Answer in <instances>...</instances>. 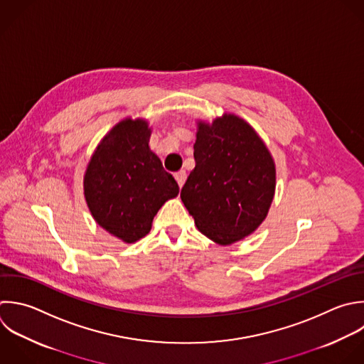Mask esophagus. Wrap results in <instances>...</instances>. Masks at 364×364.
<instances>
[{"label": "esophagus", "mask_w": 364, "mask_h": 364, "mask_svg": "<svg viewBox=\"0 0 364 364\" xmlns=\"http://www.w3.org/2000/svg\"><path fill=\"white\" fill-rule=\"evenodd\" d=\"M175 179H176V182H178L179 188H182V186H183V183H185V181H186V172H185V171H179V172H176V173H175Z\"/></svg>", "instance_id": "esophagus-1"}]
</instances>
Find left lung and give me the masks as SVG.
<instances>
[{
  "label": "left lung",
  "instance_id": "1",
  "mask_svg": "<svg viewBox=\"0 0 364 364\" xmlns=\"http://www.w3.org/2000/svg\"><path fill=\"white\" fill-rule=\"evenodd\" d=\"M195 169L181 199L200 233L228 246L252 235L266 219L276 189V165L257 132L225 112L198 121Z\"/></svg>",
  "mask_w": 364,
  "mask_h": 364
}]
</instances>
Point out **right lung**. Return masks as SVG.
Here are the masks:
<instances>
[{"instance_id":"right-lung-1","label":"right lung","mask_w":364,"mask_h":364,"mask_svg":"<svg viewBox=\"0 0 364 364\" xmlns=\"http://www.w3.org/2000/svg\"><path fill=\"white\" fill-rule=\"evenodd\" d=\"M144 118L119 121L95 148L84 175V196L95 222L125 243L146 236L162 205L179 186L149 148Z\"/></svg>"}]
</instances>
